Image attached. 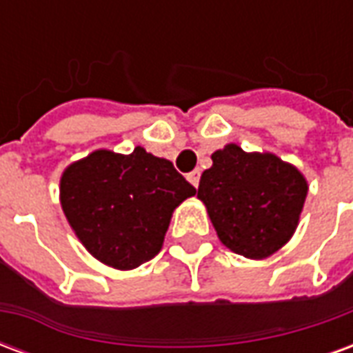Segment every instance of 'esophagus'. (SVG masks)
<instances>
[{"label":"esophagus","mask_w":353,"mask_h":353,"mask_svg":"<svg viewBox=\"0 0 353 353\" xmlns=\"http://www.w3.org/2000/svg\"><path fill=\"white\" fill-rule=\"evenodd\" d=\"M187 179H189V183H191L192 187H199L200 170H194V172H191V174H187Z\"/></svg>","instance_id":"1"}]
</instances>
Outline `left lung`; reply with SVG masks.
I'll return each mask as SVG.
<instances>
[{
  "label": "left lung",
  "instance_id": "obj_1",
  "mask_svg": "<svg viewBox=\"0 0 353 353\" xmlns=\"http://www.w3.org/2000/svg\"><path fill=\"white\" fill-rule=\"evenodd\" d=\"M200 177L199 199L217 236L230 252L266 259L295 234L308 181L274 153H245L227 143L212 154Z\"/></svg>",
  "mask_w": 353,
  "mask_h": 353
}]
</instances>
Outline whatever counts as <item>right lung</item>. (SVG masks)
Listing matches in <instances>:
<instances>
[{
  "instance_id": "add662e5",
  "label": "right lung",
  "mask_w": 353,
  "mask_h": 353,
  "mask_svg": "<svg viewBox=\"0 0 353 353\" xmlns=\"http://www.w3.org/2000/svg\"><path fill=\"white\" fill-rule=\"evenodd\" d=\"M196 189L174 164L136 147L96 149L60 177V204L94 259L132 270L161 252L172 214Z\"/></svg>"
}]
</instances>
